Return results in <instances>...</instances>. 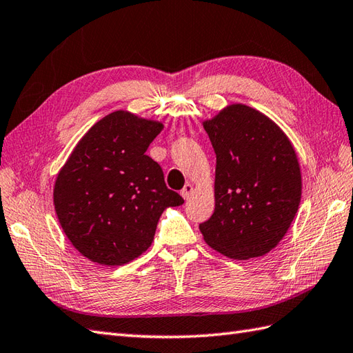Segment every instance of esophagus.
Instances as JSON below:
<instances>
[{
  "instance_id": "esophagus-1",
  "label": "esophagus",
  "mask_w": 353,
  "mask_h": 353,
  "mask_svg": "<svg viewBox=\"0 0 353 353\" xmlns=\"http://www.w3.org/2000/svg\"><path fill=\"white\" fill-rule=\"evenodd\" d=\"M192 192H194V186H192L191 183H186V185L183 186V190L180 191V195H182L185 200H188V199H190V196L192 195Z\"/></svg>"
}]
</instances>
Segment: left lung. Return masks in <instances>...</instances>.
Listing matches in <instances>:
<instances>
[{"label":"left lung","mask_w":353,"mask_h":353,"mask_svg":"<svg viewBox=\"0 0 353 353\" xmlns=\"http://www.w3.org/2000/svg\"><path fill=\"white\" fill-rule=\"evenodd\" d=\"M216 154L215 210L200 224L210 248L234 260L274 250L296 215L302 179L296 152L263 112L232 103L203 121Z\"/></svg>","instance_id":"left-lung-1"}]
</instances>
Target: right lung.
<instances>
[{
    "label": "right lung",
    "mask_w": 353,
    "mask_h": 353,
    "mask_svg": "<svg viewBox=\"0 0 353 353\" xmlns=\"http://www.w3.org/2000/svg\"><path fill=\"white\" fill-rule=\"evenodd\" d=\"M163 125L114 111L87 130L57 176L54 206L70 243L84 257L121 266L150 247L167 208L183 204L145 152Z\"/></svg>",
    "instance_id": "1"
}]
</instances>
